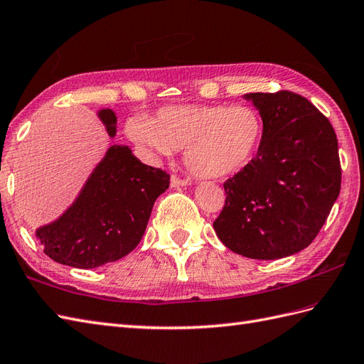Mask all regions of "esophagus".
<instances>
[{"instance_id": "34e87169", "label": "esophagus", "mask_w": 364, "mask_h": 364, "mask_svg": "<svg viewBox=\"0 0 364 364\" xmlns=\"http://www.w3.org/2000/svg\"><path fill=\"white\" fill-rule=\"evenodd\" d=\"M189 184H191L189 178H181V176L172 175V178H171L172 188H181V186H189Z\"/></svg>"}]
</instances>
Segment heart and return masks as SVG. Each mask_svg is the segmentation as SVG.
<instances>
[{"instance_id": "b5f03b06", "label": "heart", "mask_w": 364, "mask_h": 364, "mask_svg": "<svg viewBox=\"0 0 364 364\" xmlns=\"http://www.w3.org/2000/svg\"><path fill=\"white\" fill-rule=\"evenodd\" d=\"M129 136L163 155L184 151V164L203 178H226L252 160L264 134L263 117L247 105L167 106L151 119H132Z\"/></svg>"}]
</instances>
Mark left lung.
<instances>
[{"instance_id":"8db88e82","label":"left lung","mask_w":364,"mask_h":364,"mask_svg":"<svg viewBox=\"0 0 364 364\" xmlns=\"http://www.w3.org/2000/svg\"><path fill=\"white\" fill-rule=\"evenodd\" d=\"M263 117L257 155L225 181L213 221L221 243L254 259H277L309 246L341 188L338 141L331 121L289 90L247 93Z\"/></svg>"}]
</instances>
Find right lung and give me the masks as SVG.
Listing matches in <instances>:
<instances>
[{"instance_id": "1", "label": "right lung", "mask_w": 364, "mask_h": 364, "mask_svg": "<svg viewBox=\"0 0 364 364\" xmlns=\"http://www.w3.org/2000/svg\"><path fill=\"white\" fill-rule=\"evenodd\" d=\"M98 117L115 136L114 110L102 109ZM169 183V173L143 164L127 146H110L75 203L57 221L36 229L44 254L78 269L126 257L143 238L154 203Z\"/></svg>"}]
</instances>
